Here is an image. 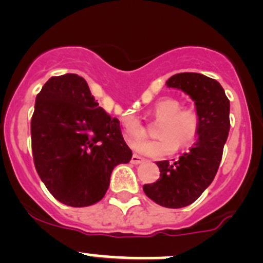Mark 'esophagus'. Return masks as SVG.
Wrapping results in <instances>:
<instances>
[{"mask_svg":"<svg viewBox=\"0 0 263 263\" xmlns=\"http://www.w3.org/2000/svg\"><path fill=\"white\" fill-rule=\"evenodd\" d=\"M143 161H144V160H143L140 156H138V155H133L132 156V163H134V165H139V163H142Z\"/></svg>","mask_w":263,"mask_h":263,"instance_id":"1","label":"esophagus"}]
</instances>
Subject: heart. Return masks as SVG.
Segmentation results:
<instances>
[{
  "label": "heart",
  "instance_id": "1",
  "mask_svg": "<svg viewBox=\"0 0 263 263\" xmlns=\"http://www.w3.org/2000/svg\"><path fill=\"white\" fill-rule=\"evenodd\" d=\"M151 114L156 121H160L157 137L161 139L133 143V148L140 155L155 158L165 157L176 149V145L180 148L186 147L198 135L201 115L194 106H180L176 98H162L155 103ZM121 124L128 139H139L144 135V126L135 116H124Z\"/></svg>",
  "mask_w": 263,
  "mask_h": 263
}]
</instances>
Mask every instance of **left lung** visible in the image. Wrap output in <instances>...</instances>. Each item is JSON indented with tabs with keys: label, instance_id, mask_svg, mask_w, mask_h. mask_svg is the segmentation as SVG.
<instances>
[{
	"label": "left lung",
	"instance_id": "8db88e82",
	"mask_svg": "<svg viewBox=\"0 0 263 263\" xmlns=\"http://www.w3.org/2000/svg\"><path fill=\"white\" fill-rule=\"evenodd\" d=\"M166 84L193 98L201 115V128L193 147L178 161L156 162L160 179L143 185V191L160 206L181 209L199 198L219 170L230 129V102L217 80L198 72L175 74Z\"/></svg>",
	"mask_w": 263,
	"mask_h": 263
}]
</instances>
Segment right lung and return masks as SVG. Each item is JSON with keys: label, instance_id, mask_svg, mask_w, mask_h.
<instances>
[{"label": "right lung", "instance_id": "right-lung-1", "mask_svg": "<svg viewBox=\"0 0 263 263\" xmlns=\"http://www.w3.org/2000/svg\"><path fill=\"white\" fill-rule=\"evenodd\" d=\"M35 170L61 203L88 207L105 197L119 163L132 160L120 121L112 119L77 74L52 77L35 98L30 121Z\"/></svg>", "mask_w": 263, "mask_h": 263}]
</instances>
